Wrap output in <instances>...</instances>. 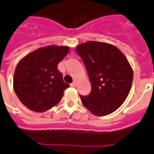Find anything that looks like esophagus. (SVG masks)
I'll return each instance as SVG.
<instances>
[{
    "label": "esophagus",
    "instance_id": "34e87169",
    "mask_svg": "<svg viewBox=\"0 0 154 154\" xmlns=\"http://www.w3.org/2000/svg\"><path fill=\"white\" fill-rule=\"evenodd\" d=\"M77 82L76 81H74L73 83L71 84V86H73V87H74V88L75 87H77Z\"/></svg>",
    "mask_w": 154,
    "mask_h": 154
}]
</instances>
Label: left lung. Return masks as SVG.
<instances>
[{"mask_svg": "<svg viewBox=\"0 0 154 154\" xmlns=\"http://www.w3.org/2000/svg\"><path fill=\"white\" fill-rule=\"evenodd\" d=\"M89 77L92 90L81 97L83 105L97 116L109 115L122 105L131 91L133 69L116 47L88 41L76 47Z\"/></svg>", "mask_w": 154, "mask_h": 154, "instance_id": "obj_1", "label": "left lung"}]
</instances>
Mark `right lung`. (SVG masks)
Segmentation results:
<instances>
[{
  "label": "right lung",
  "mask_w": 154,
  "mask_h": 154,
  "mask_svg": "<svg viewBox=\"0 0 154 154\" xmlns=\"http://www.w3.org/2000/svg\"><path fill=\"white\" fill-rule=\"evenodd\" d=\"M69 51L66 46L41 47L23 57L15 69L13 88L23 105L43 112L57 105L64 90L69 87L62 78L57 65Z\"/></svg>",
  "instance_id": "obj_1"
}]
</instances>
